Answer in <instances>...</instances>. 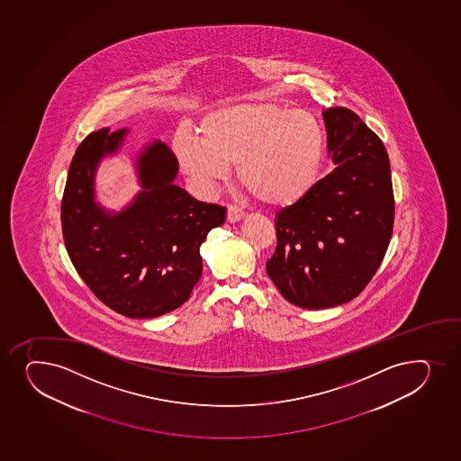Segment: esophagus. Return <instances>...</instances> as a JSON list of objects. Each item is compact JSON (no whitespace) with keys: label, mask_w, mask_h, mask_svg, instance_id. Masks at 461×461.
Listing matches in <instances>:
<instances>
[{"label":"esophagus","mask_w":461,"mask_h":461,"mask_svg":"<svg viewBox=\"0 0 461 461\" xmlns=\"http://www.w3.org/2000/svg\"><path fill=\"white\" fill-rule=\"evenodd\" d=\"M245 216L242 210L240 208L236 207V205H228L227 208V221L228 222H239L240 219Z\"/></svg>","instance_id":"esophagus-1"}]
</instances>
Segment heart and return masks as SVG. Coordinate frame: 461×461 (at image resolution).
<instances>
[{
	"label": "heart",
	"instance_id": "obj_1",
	"mask_svg": "<svg viewBox=\"0 0 461 461\" xmlns=\"http://www.w3.org/2000/svg\"><path fill=\"white\" fill-rule=\"evenodd\" d=\"M201 137L178 134L174 150L184 172L218 183L231 166L239 183L274 207L297 203L321 174L326 139L320 120L306 109L274 102H240L208 113Z\"/></svg>",
	"mask_w": 461,
	"mask_h": 461
}]
</instances>
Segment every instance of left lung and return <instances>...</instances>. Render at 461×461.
Here are the masks:
<instances>
[{
  "instance_id": "8db88e82",
  "label": "left lung",
  "mask_w": 461,
  "mask_h": 461,
  "mask_svg": "<svg viewBox=\"0 0 461 461\" xmlns=\"http://www.w3.org/2000/svg\"><path fill=\"white\" fill-rule=\"evenodd\" d=\"M327 149L338 167L306 198L277 214L267 273L287 302L324 309L364 291L385 258L394 194L385 146L352 109L324 111Z\"/></svg>"
}]
</instances>
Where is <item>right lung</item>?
<instances>
[{
  "label": "right lung",
  "mask_w": 461,
  "mask_h": 461,
  "mask_svg": "<svg viewBox=\"0 0 461 461\" xmlns=\"http://www.w3.org/2000/svg\"><path fill=\"white\" fill-rule=\"evenodd\" d=\"M123 134L99 129L79 144L60 205L62 234L76 271L100 302L124 317L155 318L190 298L203 276L199 247L222 225L225 207L175 185L176 157L157 141L140 155L143 192L123 213H104L93 198V174Z\"/></svg>",
  "instance_id": "add662e5"
}]
</instances>
